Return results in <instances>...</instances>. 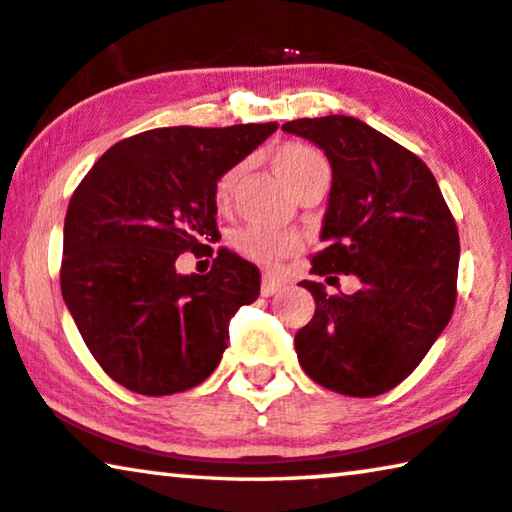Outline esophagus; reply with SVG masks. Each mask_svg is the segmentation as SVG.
Returning <instances> with one entry per match:
<instances>
[{
    "label": "esophagus",
    "instance_id": "1",
    "mask_svg": "<svg viewBox=\"0 0 512 512\" xmlns=\"http://www.w3.org/2000/svg\"><path fill=\"white\" fill-rule=\"evenodd\" d=\"M280 290H283V280H280L276 273L266 271L262 276V294H264V297H273V294H278Z\"/></svg>",
    "mask_w": 512,
    "mask_h": 512
}]
</instances>
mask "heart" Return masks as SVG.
<instances>
[{
    "label": "heart",
    "instance_id": "1",
    "mask_svg": "<svg viewBox=\"0 0 512 512\" xmlns=\"http://www.w3.org/2000/svg\"><path fill=\"white\" fill-rule=\"evenodd\" d=\"M271 167L276 171L294 194L306 190L315 181H329V162L318 148L301 141H287L271 153ZM239 167H229L218 176L213 185V204L218 211H227L232 204V194L236 181H239ZM232 246L236 253L257 264H273L278 259L297 253L299 239L294 234L266 232L259 227H243L232 236Z\"/></svg>",
    "mask_w": 512,
    "mask_h": 512
}]
</instances>
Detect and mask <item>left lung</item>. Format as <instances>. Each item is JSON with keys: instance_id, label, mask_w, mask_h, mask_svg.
<instances>
[{"instance_id": "8db88e82", "label": "left lung", "mask_w": 512, "mask_h": 512, "mask_svg": "<svg viewBox=\"0 0 512 512\" xmlns=\"http://www.w3.org/2000/svg\"><path fill=\"white\" fill-rule=\"evenodd\" d=\"M325 150L331 164L325 250L311 273L355 294L304 280L315 315L294 336L301 369L348 397H378L417 369L457 301L459 232L434 174L415 153L350 115L283 125Z\"/></svg>"}]
</instances>
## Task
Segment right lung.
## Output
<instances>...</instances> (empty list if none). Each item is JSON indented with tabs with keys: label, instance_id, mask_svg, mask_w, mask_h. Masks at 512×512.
Instances as JSON below:
<instances>
[{
	"label": "right lung",
	"instance_id": "obj_1",
	"mask_svg": "<svg viewBox=\"0 0 512 512\" xmlns=\"http://www.w3.org/2000/svg\"><path fill=\"white\" fill-rule=\"evenodd\" d=\"M276 127L148 129L106 150L71 194L62 297L115 383L167 397L220 364L229 320L259 297V269L222 248L206 277H181L175 259L204 247L213 256V185Z\"/></svg>",
	"mask_w": 512,
	"mask_h": 512
}]
</instances>
